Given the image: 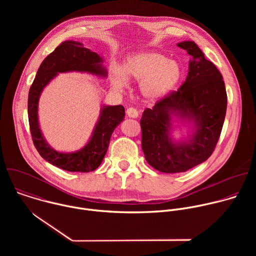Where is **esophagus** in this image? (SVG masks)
Instances as JSON below:
<instances>
[{"label": "esophagus", "mask_w": 256, "mask_h": 256, "mask_svg": "<svg viewBox=\"0 0 256 256\" xmlns=\"http://www.w3.org/2000/svg\"><path fill=\"white\" fill-rule=\"evenodd\" d=\"M126 116L130 118H136L138 116V114L136 112V109H134L132 107H130V108L126 109Z\"/></svg>", "instance_id": "obj_1"}]
</instances>
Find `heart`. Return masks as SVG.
<instances>
[{"instance_id": "1", "label": "heart", "mask_w": 256, "mask_h": 256, "mask_svg": "<svg viewBox=\"0 0 256 256\" xmlns=\"http://www.w3.org/2000/svg\"><path fill=\"white\" fill-rule=\"evenodd\" d=\"M182 68L178 62L153 50L136 52L128 54L122 66L110 70L112 85L122 91L128 81L138 82L142 99L154 103L166 97L180 82Z\"/></svg>"}]
</instances>
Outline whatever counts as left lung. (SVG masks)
I'll use <instances>...</instances> for the list:
<instances>
[{
	"mask_svg": "<svg viewBox=\"0 0 256 256\" xmlns=\"http://www.w3.org/2000/svg\"><path fill=\"white\" fill-rule=\"evenodd\" d=\"M192 56L186 82L147 108L140 118L142 149L147 162L164 173L184 172L204 162L220 138L227 110V93L221 72L204 58L196 42L177 44ZM188 124L186 138H172L174 124Z\"/></svg>",
	"mask_w": 256,
	"mask_h": 256,
	"instance_id": "obj_1",
	"label": "left lung"
}]
</instances>
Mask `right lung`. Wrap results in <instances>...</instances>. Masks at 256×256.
<instances>
[{"label":"right lung","mask_w":256,"mask_h":256,"mask_svg":"<svg viewBox=\"0 0 256 256\" xmlns=\"http://www.w3.org/2000/svg\"><path fill=\"white\" fill-rule=\"evenodd\" d=\"M81 72L106 78L107 70L103 58L83 46L81 42L66 40L62 42L42 62L28 94V120L30 132L36 150L48 163L70 172L94 171L101 164L116 128L124 120L122 105H102L99 118L91 138L78 151L64 153L52 148L44 138L38 122V102L42 92L58 72Z\"/></svg>","instance_id":"1"}]
</instances>
